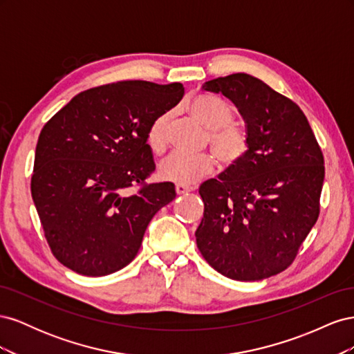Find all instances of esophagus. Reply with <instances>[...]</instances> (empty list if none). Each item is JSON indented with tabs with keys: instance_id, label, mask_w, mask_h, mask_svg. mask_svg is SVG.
Wrapping results in <instances>:
<instances>
[{
	"instance_id": "esophagus-1",
	"label": "esophagus",
	"mask_w": 354,
	"mask_h": 354,
	"mask_svg": "<svg viewBox=\"0 0 354 354\" xmlns=\"http://www.w3.org/2000/svg\"><path fill=\"white\" fill-rule=\"evenodd\" d=\"M194 189L189 187V186H181V185H177L176 186V192L177 195H185V194H189V192H192Z\"/></svg>"
}]
</instances>
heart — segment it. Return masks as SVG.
Returning <instances> with one entry per match:
<instances>
[{"label":"heart","instance_id":"b5f03b06","mask_svg":"<svg viewBox=\"0 0 354 354\" xmlns=\"http://www.w3.org/2000/svg\"><path fill=\"white\" fill-rule=\"evenodd\" d=\"M189 113L196 122L205 127L207 138L224 165H233L246 155L250 138L242 127L233 124L234 112L227 103L211 95H198L189 104ZM169 115L162 113L151 122L146 133V145L153 155L164 153L167 147ZM216 167V160L209 153L183 155L174 153L165 159L158 168L159 177L181 186L194 185L208 177Z\"/></svg>","mask_w":354,"mask_h":354}]
</instances>
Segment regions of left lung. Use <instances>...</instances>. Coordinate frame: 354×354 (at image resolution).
Listing matches in <instances>:
<instances>
[{
  "instance_id": "1",
  "label": "left lung",
  "mask_w": 354,
  "mask_h": 354,
  "mask_svg": "<svg viewBox=\"0 0 354 354\" xmlns=\"http://www.w3.org/2000/svg\"><path fill=\"white\" fill-rule=\"evenodd\" d=\"M246 124L250 149L218 178L203 181L196 245L234 281H261L288 269L319 217L324 155L306 115L291 99L248 73L207 81Z\"/></svg>"
}]
</instances>
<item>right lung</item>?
Returning a JSON list of instances; mask_svg holds the SVG:
<instances>
[{"mask_svg":"<svg viewBox=\"0 0 354 354\" xmlns=\"http://www.w3.org/2000/svg\"><path fill=\"white\" fill-rule=\"evenodd\" d=\"M183 85L120 81L85 90L38 137L30 194L53 255L84 276L131 263L155 214L176 198L155 171L146 133L181 100Z\"/></svg>","mask_w":354,"mask_h":354,"instance_id":"1","label":"right lung"}]
</instances>
